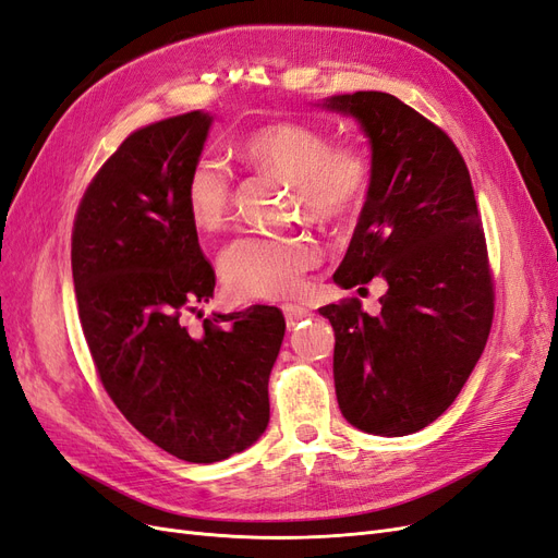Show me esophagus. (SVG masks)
Here are the masks:
<instances>
[{
  "instance_id": "obj_1",
  "label": "esophagus",
  "mask_w": 558,
  "mask_h": 558,
  "mask_svg": "<svg viewBox=\"0 0 558 558\" xmlns=\"http://www.w3.org/2000/svg\"><path fill=\"white\" fill-rule=\"evenodd\" d=\"M281 310H283V316H286V324H289V326H298L302 318L312 316V312L307 307L291 305V302H286V305H281Z\"/></svg>"
}]
</instances>
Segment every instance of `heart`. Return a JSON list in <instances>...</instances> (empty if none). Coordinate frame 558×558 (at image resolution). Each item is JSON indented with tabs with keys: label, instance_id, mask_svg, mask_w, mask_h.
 Wrapping results in <instances>:
<instances>
[{
	"label": "heart",
	"instance_id": "1",
	"mask_svg": "<svg viewBox=\"0 0 558 558\" xmlns=\"http://www.w3.org/2000/svg\"><path fill=\"white\" fill-rule=\"evenodd\" d=\"M240 156L256 170L277 172L293 183V207L316 223H342L356 216L373 183V162L351 142L332 144L330 134L300 121H275L251 130ZM234 193L232 167L209 154L197 156L183 179L191 223L216 232L228 221ZM320 263V246L310 234L246 232L218 256L226 291L238 300L293 295Z\"/></svg>",
	"mask_w": 558,
	"mask_h": 558
}]
</instances>
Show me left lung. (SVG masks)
Instances as JSON below:
<instances>
[{"instance_id": "1", "label": "left lung", "mask_w": 558, "mask_h": 558, "mask_svg": "<svg viewBox=\"0 0 558 558\" xmlns=\"http://www.w3.org/2000/svg\"><path fill=\"white\" fill-rule=\"evenodd\" d=\"M326 107L356 116L373 144V183L332 279L359 291L373 277L388 286L377 316L359 298L318 310L335 330L337 402L365 433L410 435L461 393L492 330L482 218L468 165L440 125L377 90Z\"/></svg>"}]
</instances>
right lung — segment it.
Wrapping results in <instances>:
<instances>
[{"label":"right lung","instance_id":"1","mask_svg":"<svg viewBox=\"0 0 558 558\" xmlns=\"http://www.w3.org/2000/svg\"><path fill=\"white\" fill-rule=\"evenodd\" d=\"M211 116L189 111L134 130L83 193L72 230L78 320L105 391L150 442L189 463L244 451L269 421L267 381L283 314L253 305L183 316L216 275L183 202Z\"/></svg>","mask_w":558,"mask_h":558}]
</instances>
